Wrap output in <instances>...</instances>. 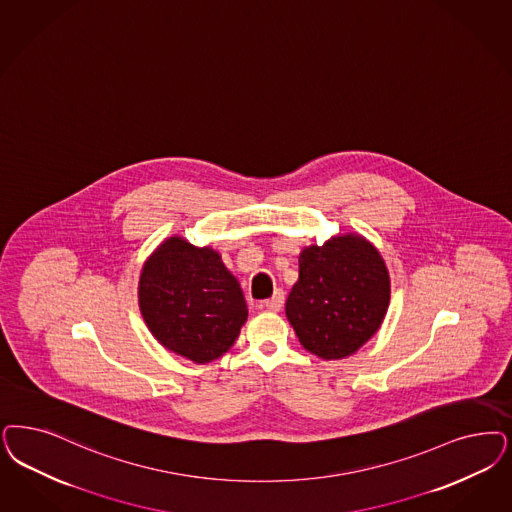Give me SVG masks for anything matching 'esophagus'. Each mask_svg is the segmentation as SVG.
<instances>
[{
    "label": "esophagus",
    "mask_w": 512,
    "mask_h": 512,
    "mask_svg": "<svg viewBox=\"0 0 512 512\" xmlns=\"http://www.w3.org/2000/svg\"><path fill=\"white\" fill-rule=\"evenodd\" d=\"M283 300H285V295H283L282 289H278V291H274V295L270 299H266L263 302V306H265L266 310L278 312V310H282Z\"/></svg>",
    "instance_id": "1"
}]
</instances>
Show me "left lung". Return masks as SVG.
Returning a JSON list of instances; mask_svg holds the SVG:
<instances>
[{"instance_id": "1", "label": "left lung", "mask_w": 512, "mask_h": 512, "mask_svg": "<svg viewBox=\"0 0 512 512\" xmlns=\"http://www.w3.org/2000/svg\"><path fill=\"white\" fill-rule=\"evenodd\" d=\"M389 276L380 253L361 236H338L299 257L285 316L308 352L340 359L357 352L388 312Z\"/></svg>"}]
</instances>
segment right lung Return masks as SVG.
Masks as SVG:
<instances>
[{"label":"right lung","mask_w":512,"mask_h":512,"mask_svg":"<svg viewBox=\"0 0 512 512\" xmlns=\"http://www.w3.org/2000/svg\"><path fill=\"white\" fill-rule=\"evenodd\" d=\"M140 308L160 344L194 363H210L234 344L246 323L240 283L210 247L170 238L140 278Z\"/></svg>","instance_id":"1"}]
</instances>
